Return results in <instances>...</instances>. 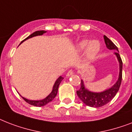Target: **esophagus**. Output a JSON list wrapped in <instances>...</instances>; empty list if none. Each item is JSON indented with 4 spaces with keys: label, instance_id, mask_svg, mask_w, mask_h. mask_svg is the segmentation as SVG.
I'll return each instance as SVG.
<instances>
[{
    "label": "esophagus",
    "instance_id": "1",
    "mask_svg": "<svg viewBox=\"0 0 132 132\" xmlns=\"http://www.w3.org/2000/svg\"><path fill=\"white\" fill-rule=\"evenodd\" d=\"M73 74H74V71H73L72 70H70L68 72H67V74H66V76L70 77V76H71V75H72Z\"/></svg>",
    "mask_w": 132,
    "mask_h": 132
}]
</instances>
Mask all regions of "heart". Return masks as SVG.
<instances>
[{
    "label": "heart",
    "instance_id": "b5f03b06",
    "mask_svg": "<svg viewBox=\"0 0 132 132\" xmlns=\"http://www.w3.org/2000/svg\"><path fill=\"white\" fill-rule=\"evenodd\" d=\"M86 47V57L87 60L90 61L98 55L100 51L101 45L100 43L96 40H93L90 42L88 40H81L77 45V48L79 51H82Z\"/></svg>",
    "mask_w": 132,
    "mask_h": 132
}]
</instances>
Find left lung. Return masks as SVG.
Segmentation results:
<instances>
[{
    "mask_svg": "<svg viewBox=\"0 0 132 132\" xmlns=\"http://www.w3.org/2000/svg\"><path fill=\"white\" fill-rule=\"evenodd\" d=\"M105 43L106 44L107 48L110 50H115L114 54L117 56L118 61L119 62V75L118 80L113 86L109 89L101 92H93L85 88L84 81L81 80V88L77 91V94L79 98L84 103L88 106L92 108H99L102 107L109 103L117 94L121 86L122 81V70H123V62L121 60V56L119 55L118 48L107 36H103Z\"/></svg>",
    "mask_w": 132,
    "mask_h": 132,
    "instance_id": "obj_1",
    "label": "left lung"
}]
</instances>
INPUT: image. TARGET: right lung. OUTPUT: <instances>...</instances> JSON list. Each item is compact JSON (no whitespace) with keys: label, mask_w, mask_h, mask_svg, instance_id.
<instances>
[{"label":"right lung","mask_w":132,"mask_h":132,"mask_svg":"<svg viewBox=\"0 0 132 132\" xmlns=\"http://www.w3.org/2000/svg\"><path fill=\"white\" fill-rule=\"evenodd\" d=\"M46 32L45 31H37L34 32L32 34H31L29 36H28L27 38H25L24 40H22L21 42V43L25 41L27 39H29L31 38H33V37H35V36H42L44 34H45ZM20 43V44H21ZM63 77L62 76L59 77V78L55 81V84L53 86V90H52L51 92L45 98L42 99V100H39V101H34V100H29L27 98H25L24 97H22L24 100L26 102L28 103L29 104L31 105H34V106H38V107H41V106H44L45 105H46L47 103H48L49 102L52 101L53 100L54 98L55 97L56 95H57V90L58 88H59V86H60V83L62 82V79H63Z\"/></svg>","instance_id":"right-lung-1"}]
</instances>
